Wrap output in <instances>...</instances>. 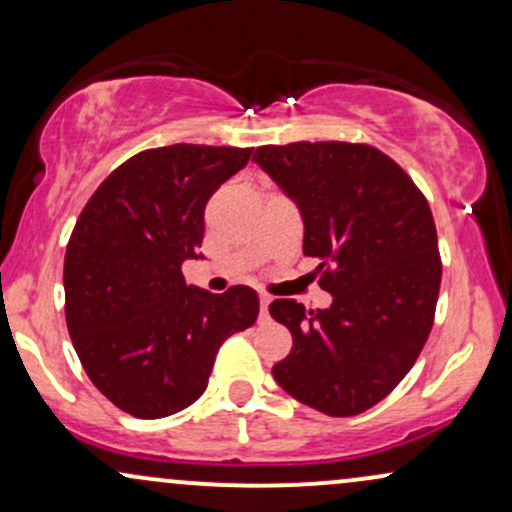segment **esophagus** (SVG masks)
I'll return each mask as SVG.
<instances>
[{
  "instance_id": "esophagus-1",
  "label": "esophagus",
  "mask_w": 512,
  "mask_h": 512,
  "mask_svg": "<svg viewBox=\"0 0 512 512\" xmlns=\"http://www.w3.org/2000/svg\"><path fill=\"white\" fill-rule=\"evenodd\" d=\"M269 303H272V298H269V295H260V310H262V317H267V312H269Z\"/></svg>"
}]
</instances>
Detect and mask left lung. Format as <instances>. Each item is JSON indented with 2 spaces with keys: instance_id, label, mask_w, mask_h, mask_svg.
<instances>
[{
  "instance_id": "obj_1",
  "label": "left lung",
  "mask_w": 512,
  "mask_h": 512,
  "mask_svg": "<svg viewBox=\"0 0 512 512\" xmlns=\"http://www.w3.org/2000/svg\"><path fill=\"white\" fill-rule=\"evenodd\" d=\"M252 162L295 202L303 252L322 260L319 286L334 298L317 312L288 298L269 305L293 336L272 367L276 384L324 415H360L396 389L432 331L441 286L432 209L377 147L264 145Z\"/></svg>"
}]
</instances>
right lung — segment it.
<instances>
[{
  "label": "right lung",
  "mask_w": 512,
  "mask_h": 512,
  "mask_svg": "<svg viewBox=\"0 0 512 512\" xmlns=\"http://www.w3.org/2000/svg\"><path fill=\"white\" fill-rule=\"evenodd\" d=\"M250 147L169 145L123 162L83 207L64 257L66 326L102 396L140 420L193 405L221 343L260 315L248 286H188L205 207Z\"/></svg>",
  "instance_id": "obj_1"
}]
</instances>
